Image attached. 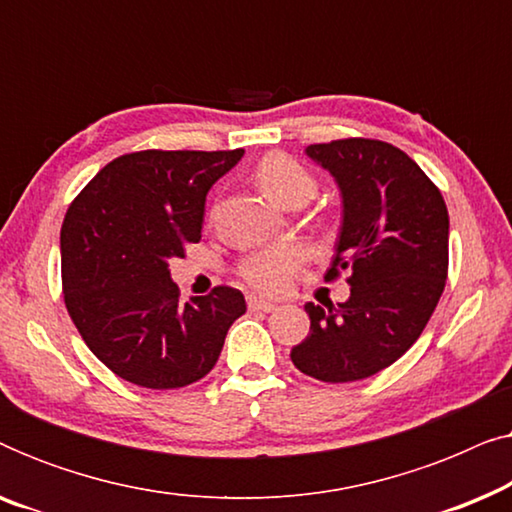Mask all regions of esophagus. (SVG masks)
<instances>
[{"instance_id": "34e87169", "label": "esophagus", "mask_w": 512, "mask_h": 512, "mask_svg": "<svg viewBox=\"0 0 512 512\" xmlns=\"http://www.w3.org/2000/svg\"><path fill=\"white\" fill-rule=\"evenodd\" d=\"M247 305H249L251 312H272V310H275V305H272L270 300H263V298H256V296H249Z\"/></svg>"}]
</instances>
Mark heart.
<instances>
[{
  "label": "heart",
  "instance_id": "obj_1",
  "mask_svg": "<svg viewBox=\"0 0 512 512\" xmlns=\"http://www.w3.org/2000/svg\"><path fill=\"white\" fill-rule=\"evenodd\" d=\"M254 177L258 186L272 200L289 209L305 205L317 193V181H314L312 174L296 158L284 156V153H270V156H265L256 165ZM300 263H303L300 249L291 247V244H279V247L254 251V254L242 258L237 272H240V277L251 289L268 293V296H277V293H284L289 289Z\"/></svg>",
  "mask_w": 512,
  "mask_h": 512
}]
</instances>
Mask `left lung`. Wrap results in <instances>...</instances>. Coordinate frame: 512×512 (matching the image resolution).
I'll return each instance as SVG.
<instances>
[{
  "mask_svg": "<svg viewBox=\"0 0 512 512\" xmlns=\"http://www.w3.org/2000/svg\"><path fill=\"white\" fill-rule=\"evenodd\" d=\"M331 172L342 226L326 282L347 272L349 298L307 303L310 333L291 349L300 373L356 382L401 359L429 324L447 279L450 216L415 160L380 139H335L305 149Z\"/></svg>",
  "mask_w": 512,
  "mask_h": 512,
  "instance_id": "obj_1",
  "label": "left lung"
}]
</instances>
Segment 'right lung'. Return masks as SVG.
<instances>
[{
  "label": "right lung",
  "mask_w": 512,
  "mask_h": 512,
  "mask_svg": "<svg viewBox=\"0 0 512 512\" xmlns=\"http://www.w3.org/2000/svg\"><path fill=\"white\" fill-rule=\"evenodd\" d=\"M235 151H137L111 160L67 209L62 291L81 338L123 380L146 389L198 382L219 359L244 296L216 286L179 300L172 258L200 242L209 188Z\"/></svg>",
  "instance_id": "right-lung-1"
}]
</instances>
